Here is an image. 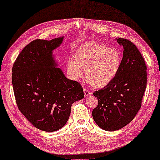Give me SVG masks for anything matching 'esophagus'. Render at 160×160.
<instances>
[{"instance_id": "1", "label": "esophagus", "mask_w": 160, "mask_h": 160, "mask_svg": "<svg viewBox=\"0 0 160 160\" xmlns=\"http://www.w3.org/2000/svg\"><path fill=\"white\" fill-rule=\"evenodd\" d=\"M83 92H84L85 97H88V96L91 95V94H92V92H91L89 90L86 88H83Z\"/></svg>"}]
</instances>
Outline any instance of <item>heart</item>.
Returning a JSON list of instances; mask_svg holds the SVG:
<instances>
[{
  "label": "heart",
  "instance_id": "b5f03b06",
  "mask_svg": "<svg viewBox=\"0 0 160 160\" xmlns=\"http://www.w3.org/2000/svg\"><path fill=\"white\" fill-rule=\"evenodd\" d=\"M122 58L117 48L90 41L77 49V60H69L68 69L74 79L79 80L83 76V68H86V77L94 87L102 88L117 76Z\"/></svg>",
  "mask_w": 160,
  "mask_h": 160
}]
</instances>
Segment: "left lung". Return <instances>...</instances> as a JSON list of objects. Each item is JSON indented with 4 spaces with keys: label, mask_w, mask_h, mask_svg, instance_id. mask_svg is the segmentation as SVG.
<instances>
[{
    "label": "left lung",
    "mask_w": 160,
    "mask_h": 160,
    "mask_svg": "<svg viewBox=\"0 0 160 160\" xmlns=\"http://www.w3.org/2000/svg\"><path fill=\"white\" fill-rule=\"evenodd\" d=\"M117 41L123 48L119 72L103 88L93 92L98 104L92 117L107 131L121 129L134 119L142 106L147 83V67L136 45L126 38Z\"/></svg>",
    "instance_id": "obj_1"
}]
</instances>
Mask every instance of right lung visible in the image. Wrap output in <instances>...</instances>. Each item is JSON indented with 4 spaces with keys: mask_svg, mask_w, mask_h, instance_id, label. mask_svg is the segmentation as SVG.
<instances>
[{
    "mask_svg": "<svg viewBox=\"0 0 160 160\" xmlns=\"http://www.w3.org/2000/svg\"><path fill=\"white\" fill-rule=\"evenodd\" d=\"M63 39L32 41L12 67V86L19 110L34 127L46 132L63 127L72 104L84 97L81 85L67 79L56 68L52 51Z\"/></svg>",
    "mask_w": 160,
    "mask_h": 160,
    "instance_id": "obj_1",
    "label": "right lung"
}]
</instances>
